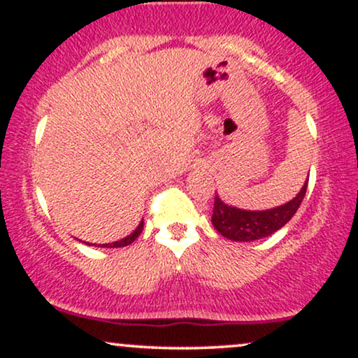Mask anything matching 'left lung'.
I'll return each mask as SVG.
<instances>
[{"label":"left lung","mask_w":358,"mask_h":358,"mask_svg":"<svg viewBox=\"0 0 358 358\" xmlns=\"http://www.w3.org/2000/svg\"><path fill=\"white\" fill-rule=\"evenodd\" d=\"M308 188L305 182L299 193L293 200L279 207L269 208V210H242V208L232 207L224 203L215 195L213 200L212 224L215 231L224 236L225 239L237 242H252L257 239H264L281 227H285L291 217L296 213L301 205Z\"/></svg>","instance_id":"left-lung-1"}]
</instances>
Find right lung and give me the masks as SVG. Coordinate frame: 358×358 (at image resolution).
Returning <instances> with one entry per match:
<instances>
[{
    "label": "right lung",
    "mask_w": 358,
    "mask_h": 358,
    "mask_svg": "<svg viewBox=\"0 0 358 358\" xmlns=\"http://www.w3.org/2000/svg\"><path fill=\"white\" fill-rule=\"evenodd\" d=\"M143 224H145V222H143V220L139 222V225H138L136 229H134V232H131L129 236L124 237V239H121V241H117V242H113V244H104V245H102V248H126V245L133 244V242L136 241V237L143 231Z\"/></svg>",
    "instance_id": "obj_1"
}]
</instances>
